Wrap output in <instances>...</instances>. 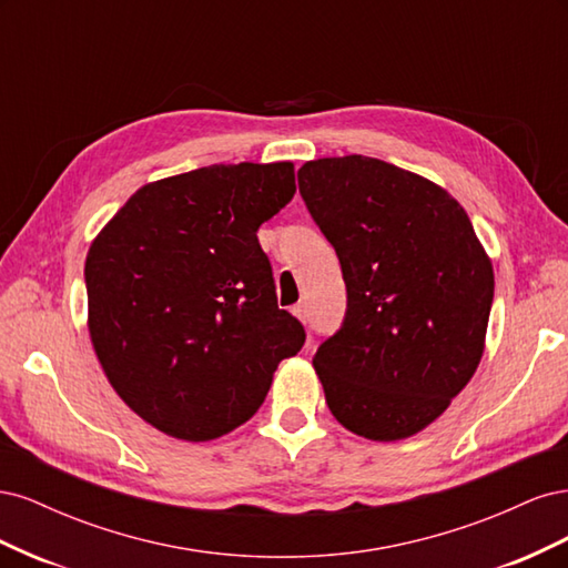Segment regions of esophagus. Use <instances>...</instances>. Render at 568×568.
Segmentation results:
<instances>
[{
	"instance_id": "1",
	"label": "esophagus",
	"mask_w": 568,
	"mask_h": 568,
	"mask_svg": "<svg viewBox=\"0 0 568 568\" xmlns=\"http://www.w3.org/2000/svg\"><path fill=\"white\" fill-rule=\"evenodd\" d=\"M294 315L305 324V322H307V307H305L303 303H298V305L294 307Z\"/></svg>"
}]
</instances>
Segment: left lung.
<instances>
[{
	"instance_id": "8db88e82",
	"label": "left lung",
	"mask_w": 568,
	"mask_h": 568,
	"mask_svg": "<svg viewBox=\"0 0 568 568\" xmlns=\"http://www.w3.org/2000/svg\"><path fill=\"white\" fill-rule=\"evenodd\" d=\"M298 189L348 291L341 329L313 357L326 405L369 440L415 436L484 355L490 257L445 189L386 161H307Z\"/></svg>"
}]
</instances>
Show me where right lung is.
Listing matches in <instances>:
<instances>
[{
  "label": "right lung",
  "instance_id": "obj_1",
  "mask_svg": "<svg viewBox=\"0 0 568 568\" xmlns=\"http://www.w3.org/2000/svg\"><path fill=\"white\" fill-rule=\"evenodd\" d=\"M296 194L294 163L209 165L144 184L84 263L111 386L159 432L213 440L248 422L305 343L280 311L257 227Z\"/></svg>",
  "mask_w": 568,
  "mask_h": 568
}]
</instances>
